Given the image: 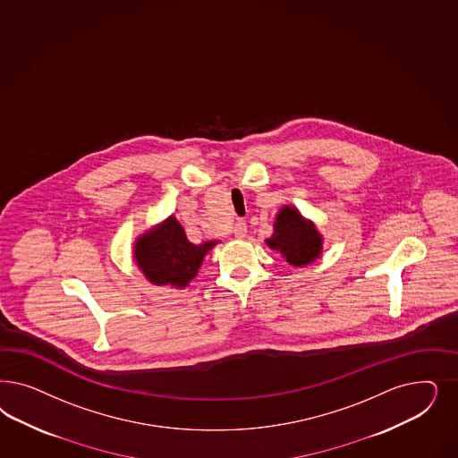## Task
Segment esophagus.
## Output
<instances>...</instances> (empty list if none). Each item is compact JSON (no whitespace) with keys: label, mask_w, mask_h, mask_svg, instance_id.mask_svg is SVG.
Returning <instances> with one entry per match:
<instances>
[{"label":"esophagus","mask_w":458,"mask_h":458,"mask_svg":"<svg viewBox=\"0 0 458 458\" xmlns=\"http://www.w3.org/2000/svg\"><path fill=\"white\" fill-rule=\"evenodd\" d=\"M246 234H248V225H246V222L237 221L236 224H234V236H236L237 239H244Z\"/></svg>","instance_id":"obj_1"}]
</instances>
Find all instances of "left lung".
<instances>
[{
    "label": "left lung",
    "mask_w": 458,
    "mask_h": 458,
    "mask_svg": "<svg viewBox=\"0 0 458 458\" xmlns=\"http://www.w3.org/2000/svg\"><path fill=\"white\" fill-rule=\"evenodd\" d=\"M275 233L266 244L283 254V258L293 266H305L313 263L322 252V236L315 224L307 221L295 207H281Z\"/></svg>",
    "instance_id": "left-lung-1"
}]
</instances>
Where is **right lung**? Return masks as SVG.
Returning a JSON list of instances; mask_svg holds the SVG:
<instances>
[{
  "label": "right lung",
  "instance_id": "right-lung-1",
  "mask_svg": "<svg viewBox=\"0 0 458 458\" xmlns=\"http://www.w3.org/2000/svg\"><path fill=\"white\" fill-rule=\"evenodd\" d=\"M217 241L192 244L175 216L149 229L134 242V259L153 284L185 288L197 276L207 252Z\"/></svg>",
  "mask_w": 458,
  "mask_h": 458
}]
</instances>
